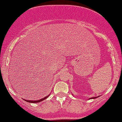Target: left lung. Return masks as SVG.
I'll return each instance as SVG.
<instances>
[{"label": "left lung", "instance_id": "left-lung-1", "mask_svg": "<svg viewBox=\"0 0 122 122\" xmlns=\"http://www.w3.org/2000/svg\"><path fill=\"white\" fill-rule=\"evenodd\" d=\"M97 97H92V98H90V99H92V98L94 99V98H97Z\"/></svg>", "mask_w": 122, "mask_h": 122}]
</instances>
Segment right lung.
<instances>
[{
    "label": "right lung",
    "mask_w": 122,
    "mask_h": 122,
    "mask_svg": "<svg viewBox=\"0 0 122 122\" xmlns=\"http://www.w3.org/2000/svg\"><path fill=\"white\" fill-rule=\"evenodd\" d=\"M49 95H48V96H46V97H45L43 98L42 99H40V100H38V101H29V100H24L25 101H27V102H30V103H38V102H41V101H44V100H45V99H46Z\"/></svg>",
    "instance_id": "right-lung-1"
}]
</instances>
